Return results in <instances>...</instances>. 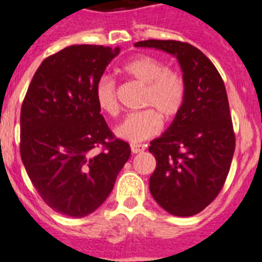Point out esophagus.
Wrapping results in <instances>:
<instances>
[{"instance_id": "1", "label": "esophagus", "mask_w": 262, "mask_h": 262, "mask_svg": "<svg viewBox=\"0 0 262 262\" xmlns=\"http://www.w3.org/2000/svg\"><path fill=\"white\" fill-rule=\"evenodd\" d=\"M145 148H146L145 145H138V143H132L130 145V150L133 154H140V152H142Z\"/></svg>"}]
</instances>
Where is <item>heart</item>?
Wrapping results in <instances>:
<instances>
[{"mask_svg": "<svg viewBox=\"0 0 262 262\" xmlns=\"http://www.w3.org/2000/svg\"><path fill=\"white\" fill-rule=\"evenodd\" d=\"M121 72L145 84L142 105L145 110L132 112L116 128L119 138L132 143H138L154 137L162 129L163 121L180 114L187 99V83L183 75L176 70L167 69L158 58L138 55L122 63ZM95 99L102 112L115 116L119 111L115 81L102 77L95 89Z\"/></svg>", "mask_w": 262, "mask_h": 262, "instance_id": "b5f03b06", "label": "heart"}]
</instances>
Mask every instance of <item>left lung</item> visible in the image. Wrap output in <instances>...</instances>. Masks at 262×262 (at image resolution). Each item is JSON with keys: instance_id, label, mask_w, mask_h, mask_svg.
Instances as JSON below:
<instances>
[{"instance_id": "8db88e82", "label": "left lung", "mask_w": 262, "mask_h": 262, "mask_svg": "<svg viewBox=\"0 0 262 262\" xmlns=\"http://www.w3.org/2000/svg\"><path fill=\"white\" fill-rule=\"evenodd\" d=\"M178 58L187 83L180 114L148 151L157 159L150 192L172 215L200 213L222 190L235 151V133L223 79L200 49L176 40H145L134 44Z\"/></svg>"}]
</instances>
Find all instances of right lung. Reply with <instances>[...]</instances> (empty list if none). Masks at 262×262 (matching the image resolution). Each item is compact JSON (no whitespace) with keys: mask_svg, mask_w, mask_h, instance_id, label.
Wrapping results in <instances>:
<instances>
[{"mask_svg":"<svg viewBox=\"0 0 262 262\" xmlns=\"http://www.w3.org/2000/svg\"><path fill=\"white\" fill-rule=\"evenodd\" d=\"M120 48L70 46L34 74L20 110V157L49 207L82 218L112 192L130 146L100 115L95 89Z\"/></svg>","mask_w":262,"mask_h":262,"instance_id":"obj_1","label":"right lung"}]
</instances>
